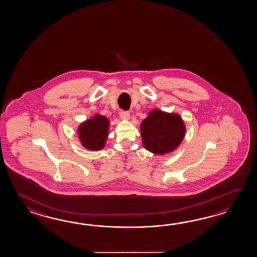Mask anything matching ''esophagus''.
<instances>
[{
  "mask_svg": "<svg viewBox=\"0 0 257 257\" xmlns=\"http://www.w3.org/2000/svg\"><path fill=\"white\" fill-rule=\"evenodd\" d=\"M119 115H120L122 118H125V119H128L130 118V112L128 111H125V110H121L119 112Z\"/></svg>",
  "mask_w": 257,
  "mask_h": 257,
  "instance_id": "obj_1",
  "label": "esophagus"
}]
</instances>
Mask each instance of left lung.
Instances as JSON below:
<instances>
[{"label": "left lung", "mask_w": 257, "mask_h": 257, "mask_svg": "<svg viewBox=\"0 0 257 257\" xmlns=\"http://www.w3.org/2000/svg\"><path fill=\"white\" fill-rule=\"evenodd\" d=\"M145 149L155 154L174 151L183 141L186 128L180 115L153 110L141 125Z\"/></svg>", "instance_id": "8db88e82"}]
</instances>
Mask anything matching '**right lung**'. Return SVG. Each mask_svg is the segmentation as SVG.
Masks as SVG:
<instances>
[{
    "mask_svg": "<svg viewBox=\"0 0 257 257\" xmlns=\"http://www.w3.org/2000/svg\"><path fill=\"white\" fill-rule=\"evenodd\" d=\"M109 121L103 115H95L79 126L78 133L82 145L92 151L103 149L108 135Z\"/></svg>",
    "mask_w": 257,
    "mask_h": 257,
    "instance_id": "1",
    "label": "right lung"
}]
</instances>
